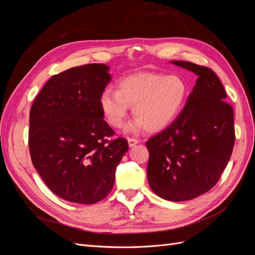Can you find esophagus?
Segmentation results:
<instances>
[{"label":"esophagus","instance_id":"esophagus-1","mask_svg":"<svg viewBox=\"0 0 255 255\" xmlns=\"http://www.w3.org/2000/svg\"><path fill=\"white\" fill-rule=\"evenodd\" d=\"M128 145H129V146H134V145H136L137 143L140 142L139 139H136V138H134V137H128Z\"/></svg>","mask_w":255,"mask_h":255}]
</instances>
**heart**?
<instances>
[{"label":"heart","mask_w":255,"mask_h":255,"mask_svg":"<svg viewBox=\"0 0 255 255\" xmlns=\"http://www.w3.org/2000/svg\"><path fill=\"white\" fill-rule=\"evenodd\" d=\"M118 90L105 88L100 105L107 122L114 128L123 127L130 105L136 117L129 130L145 128L155 132L177 117L188 95L187 83L179 74L141 72L118 82Z\"/></svg>","instance_id":"obj_1"}]
</instances>
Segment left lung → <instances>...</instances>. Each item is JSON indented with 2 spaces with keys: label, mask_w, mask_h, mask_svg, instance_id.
Returning a JSON list of instances; mask_svg holds the SVG:
<instances>
[{
  "label": "left lung",
  "mask_w": 255,
  "mask_h": 255,
  "mask_svg": "<svg viewBox=\"0 0 255 255\" xmlns=\"http://www.w3.org/2000/svg\"><path fill=\"white\" fill-rule=\"evenodd\" d=\"M174 65L198 75L184 109L163 132L145 142L151 189L168 201L194 199L212 189L225 170L235 142L233 107L211 68L189 61Z\"/></svg>",
  "instance_id": "left-lung-1"
}]
</instances>
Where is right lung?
<instances>
[{"instance_id":"right-lung-1","label":"right lung","mask_w":255,"mask_h":255,"mask_svg":"<svg viewBox=\"0 0 255 255\" xmlns=\"http://www.w3.org/2000/svg\"><path fill=\"white\" fill-rule=\"evenodd\" d=\"M109 67L89 64L53 75L29 112L32 163L61 199L94 204L110 194L115 171L128 150L103 119L100 96L111 82Z\"/></svg>"}]
</instances>
